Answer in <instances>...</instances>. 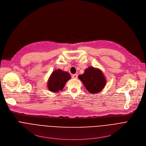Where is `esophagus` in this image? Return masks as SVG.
Returning <instances> with one entry per match:
<instances>
[{
    "label": "esophagus",
    "instance_id": "esophagus-1",
    "mask_svg": "<svg viewBox=\"0 0 146 146\" xmlns=\"http://www.w3.org/2000/svg\"><path fill=\"white\" fill-rule=\"evenodd\" d=\"M72 77L73 78L76 79V78H77V77H78V75H77V74H73Z\"/></svg>",
    "mask_w": 146,
    "mask_h": 146
}]
</instances>
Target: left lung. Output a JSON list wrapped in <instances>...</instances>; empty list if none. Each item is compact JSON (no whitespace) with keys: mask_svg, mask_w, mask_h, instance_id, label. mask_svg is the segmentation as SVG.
Here are the masks:
<instances>
[{"mask_svg":"<svg viewBox=\"0 0 146 146\" xmlns=\"http://www.w3.org/2000/svg\"><path fill=\"white\" fill-rule=\"evenodd\" d=\"M86 89L90 93L94 94L100 92L105 87L106 80L102 72L98 68L89 67L84 74L78 76Z\"/></svg>","mask_w":146,"mask_h":146,"instance_id":"left-lung-1","label":"left lung"}]
</instances>
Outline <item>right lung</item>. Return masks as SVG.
Listing matches in <instances>:
<instances>
[{"label":"right lung","instance_id":"right-lung-1","mask_svg":"<svg viewBox=\"0 0 146 146\" xmlns=\"http://www.w3.org/2000/svg\"><path fill=\"white\" fill-rule=\"evenodd\" d=\"M71 76L67 72L62 71L60 69L54 71L48 81L47 87L52 92H58L59 91L63 90L66 82L70 80Z\"/></svg>","mask_w":146,"mask_h":146}]
</instances>
